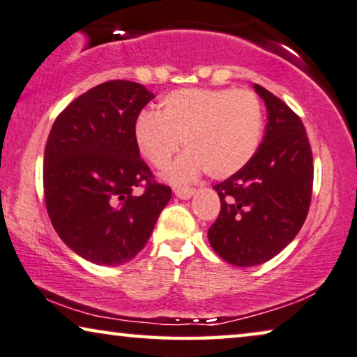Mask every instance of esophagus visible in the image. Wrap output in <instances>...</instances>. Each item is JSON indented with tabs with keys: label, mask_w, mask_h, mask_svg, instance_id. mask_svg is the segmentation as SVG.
Listing matches in <instances>:
<instances>
[{
	"label": "esophagus",
	"mask_w": 357,
	"mask_h": 357,
	"mask_svg": "<svg viewBox=\"0 0 357 357\" xmlns=\"http://www.w3.org/2000/svg\"><path fill=\"white\" fill-rule=\"evenodd\" d=\"M196 193L195 188H178L175 190V196L180 199H190Z\"/></svg>",
	"instance_id": "1"
}]
</instances>
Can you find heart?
<instances>
[{"mask_svg": "<svg viewBox=\"0 0 357 357\" xmlns=\"http://www.w3.org/2000/svg\"><path fill=\"white\" fill-rule=\"evenodd\" d=\"M262 106L252 91L234 89H185L159 101L158 112L144 111L133 126L140 156L161 169L180 148L187 153L164 172L180 185L206 170L227 178L251 161L262 135Z\"/></svg>", "mask_w": 357, "mask_h": 357, "instance_id": "obj_1", "label": "heart"}]
</instances>
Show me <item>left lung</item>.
<instances>
[{
	"mask_svg": "<svg viewBox=\"0 0 357 357\" xmlns=\"http://www.w3.org/2000/svg\"><path fill=\"white\" fill-rule=\"evenodd\" d=\"M266 135L250 162L214 185L220 213L208 230L213 250L236 267L264 264L290 245L306 220L312 195V151L294 112L264 86Z\"/></svg>",
	"mask_w": 357,
	"mask_h": 357,
	"instance_id": "8db88e82",
	"label": "left lung"
}]
</instances>
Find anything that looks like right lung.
<instances>
[{
	"instance_id": "obj_1",
	"label": "right lung",
	"mask_w": 357,
	"mask_h": 357,
	"mask_svg": "<svg viewBox=\"0 0 357 357\" xmlns=\"http://www.w3.org/2000/svg\"><path fill=\"white\" fill-rule=\"evenodd\" d=\"M154 98L143 85L111 80L80 95L51 127L43 159L46 211L75 255L121 266L140 252L172 198L153 182L133 126ZM145 185L143 195L137 186Z\"/></svg>"
}]
</instances>
